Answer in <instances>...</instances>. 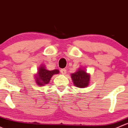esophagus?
<instances>
[{"mask_svg": "<svg viewBox=\"0 0 128 128\" xmlns=\"http://www.w3.org/2000/svg\"><path fill=\"white\" fill-rule=\"evenodd\" d=\"M60 72H61V73L62 74H65L66 73V70L65 69H62L61 70H60Z\"/></svg>", "mask_w": 128, "mask_h": 128, "instance_id": "obj_1", "label": "esophagus"}]
</instances>
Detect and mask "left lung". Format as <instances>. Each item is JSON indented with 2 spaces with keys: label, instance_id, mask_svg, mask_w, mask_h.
<instances>
[{
  "label": "left lung",
  "instance_id": "1",
  "mask_svg": "<svg viewBox=\"0 0 128 128\" xmlns=\"http://www.w3.org/2000/svg\"><path fill=\"white\" fill-rule=\"evenodd\" d=\"M72 78L74 86L80 88H86L89 84L90 76L82 69L72 74Z\"/></svg>",
  "mask_w": 128,
  "mask_h": 128
}]
</instances>
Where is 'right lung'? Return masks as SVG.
I'll return each instance as SVG.
<instances>
[{
    "label": "right lung",
    "mask_w": 128,
    "mask_h": 128,
    "mask_svg": "<svg viewBox=\"0 0 128 128\" xmlns=\"http://www.w3.org/2000/svg\"><path fill=\"white\" fill-rule=\"evenodd\" d=\"M59 73V71L58 70H54L49 71L46 69L44 66H42L40 67L38 71V76H36V82L38 85L44 86L45 84L49 82L50 78L54 74H58Z\"/></svg>",
    "instance_id": "add662e5"
}]
</instances>
